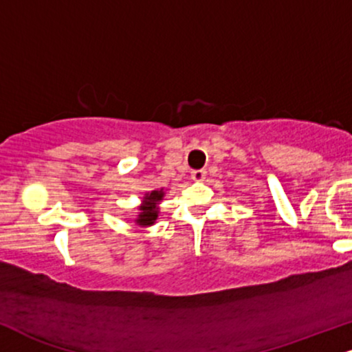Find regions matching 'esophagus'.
Segmentation results:
<instances>
[{
    "label": "esophagus",
    "mask_w": 352,
    "mask_h": 352,
    "mask_svg": "<svg viewBox=\"0 0 352 352\" xmlns=\"http://www.w3.org/2000/svg\"><path fill=\"white\" fill-rule=\"evenodd\" d=\"M190 176H192L194 181H204L207 176V171L206 169H194V171L190 173Z\"/></svg>",
    "instance_id": "obj_1"
}]
</instances>
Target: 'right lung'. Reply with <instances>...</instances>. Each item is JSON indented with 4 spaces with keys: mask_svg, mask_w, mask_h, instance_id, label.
<instances>
[{
    "mask_svg": "<svg viewBox=\"0 0 352 352\" xmlns=\"http://www.w3.org/2000/svg\"><path fill=\"white\" fill-rule=\"evenodd\" d=\"M163 199V190H153V192L146 194L145 201H143V206L140 207V215H138L137 223L142 225V227H146V225H153L156 217H158V207L156 204Z\"/></svg>",
    "mask_w": 352,
    "mask_h": 352,
    "instance_id": "right-lung-1",
    "label": "right lung"
}]
</instances>
